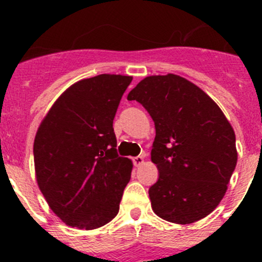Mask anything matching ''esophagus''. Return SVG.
I'll return each instance as SVG.
<instances>
[{
    "mask_svg": "<svg viewBox=\"0 0 262 262\" xmlns=\"http://www.w3.org/2000/svg\"><path fill=\"white\" fill-rule=\"evenodd\" d=\"M143 162H144V158L142 157V156H137V157H133V163H134V166H137V167H138V166H141V165H143Z\"/></svg>",
    "mask_w": 262,
    "mask_h": 262,
    "instance_id": "esophagus-1",
    "label": "esophagus"
}]
</instances>
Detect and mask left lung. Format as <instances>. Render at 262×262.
I'll return each mask as SVG.
<instances>
[{
    "label": "left lung",
    "mask_w": 262,
    "mask_h": 262,
    "mask_svg": "<svg viewBox=\"0 0 262 262\" xmlns=\"http://www.w3.org/2000/svg\"><path fill=\"white\" fill-rule=\"evenodd\" d=\"M128 100L155 121L150 160L160 176L148 190L153 212L178 224L212 213L237 163L236 136L223 112L196 84L172 73L146 77Z\"/></svg>",
    "instance_id": "1"
}]
</instances>
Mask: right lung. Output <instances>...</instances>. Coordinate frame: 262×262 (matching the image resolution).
<instances>
[{"label":"right lung","instance_id":"right-lung-1","mask_svg":"<svg viewBox=\"0 0 262 262\" xmlns=\"http://www.w3.org/2000/svg\"><path fill=\"white\" fill-rule=\"evenodd\" d=\"M132 80L99 75L76 82L58 97L36 132L39 189L68 226L99 228L119 212L133 163L119 157L113 120Z\"/></svg>","mask_w":262,"mask_h":262}]
</instances>
